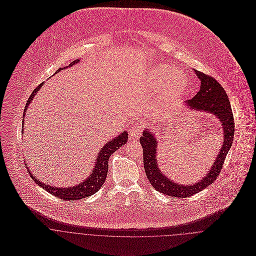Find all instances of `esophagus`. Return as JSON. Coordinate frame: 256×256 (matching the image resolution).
<instances>
[{"label":"esophagus","instance_id":"1","mask_svg":"<svg viewBox=\"0 0 256 256\" xmlns=\"http://www.w3.org/2000/svg\"><path fill=\"white\" fill-rule=\"evenodd\" d=\"M143 130H144V125H143L141 122H137V123H135V124L132 126V128H131V130H130V135H131L132 137L139 138V137L141 136Z\"/></svg>","mask_w":256,"mask_h":256}]
</instances>
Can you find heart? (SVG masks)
<instances>
[{"label": "heart", "mask_w": 256, "mask_h": 256, "mask_svg": "<svg viewBox=\"0 0 256 256\" xmlns=\"http://www.w3.org/2000/svg\"><path fill=\"white\" fill-rule=\"evenodd\" d=\"M176 74V70L168 65H160L154 69L152 80L160 82ZM184 88V80L182 76H172L166 80L162 86V94L164 98H174L180 94Z\"/></svg>", "instance_id": "heart-1"}]
</instances>
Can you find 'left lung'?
<instances>
[{"label": "left lung", "instance_id": "left-lung-1", "mask_svg": "<svg viewBox=\"0 0 256 256\" xmlns=\"http://www.w3.org/2000/svg\"><path fill=\"white\" fill-rule=\"evenodd\" d=\"M195 73L201 80L200 90L192 100H188L184 104L191 110H201L218 117L224 130L222 145L209 174L201 182L195 184L182 185L174 182L158 170L156 158V141L152 133L145 130L143 136L140 138V144L143 146L144 168L148 182L160 193L178 198L192 196L217 180L222 168L226 154L232 144L234 135V115L230 102L224 88L213 76L197 70H195Z\"/></svg>", "mask_w": 256, "mask_h": 256}]
</instances>
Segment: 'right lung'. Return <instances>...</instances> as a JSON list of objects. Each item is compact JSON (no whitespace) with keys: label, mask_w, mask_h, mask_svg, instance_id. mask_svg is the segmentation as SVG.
I'll return each instance as SVG.
<instances>
[{"label":"right lung","mask_w":256,"mask_h":256,"mask_svg":"<svg viewBox=\"0 0 256 256\" xmlns=\"http://www.w3.org/2000/svg\"><path fill=\"white\" fill-rule=\"evenodd\" d=\"M78 62V60H74L69 66L74 65ZM61 70H65V67L58 69L56 71V73L60 72ZM42 86H43V82L40 84L32 92V94H30V96L28 100V102L26 104V108H24V116L26 115V111L28 110V106L34 100V98L36 96L37 90H40ZM22 125H24V124H22ZM22 131H24V129H22ZM127 140H128V133L126 131H124L119 136L115 137L112 141L108 142L104 146V148L100 150V152H98V156L96 158V162L94 164V168L92 172L88 178H86L82 182L80 183L76 186H73V187L58 188L56 186H50L48 184H44V183L38 182L37 178H34V176H32V174H30V176H32V180L40 187H42L47 192L51 193L52 195H54V196H56V197H58L62 200H65V201L66 200H78V199H82V198L88 197L90 195H94L104 185V183L106 180V176H108V160H110V156L115 150H117L120 146H124L127 143ZM28 172H30V170H28Z\"/></svg>","instance_id":"1"}]
</instances>
